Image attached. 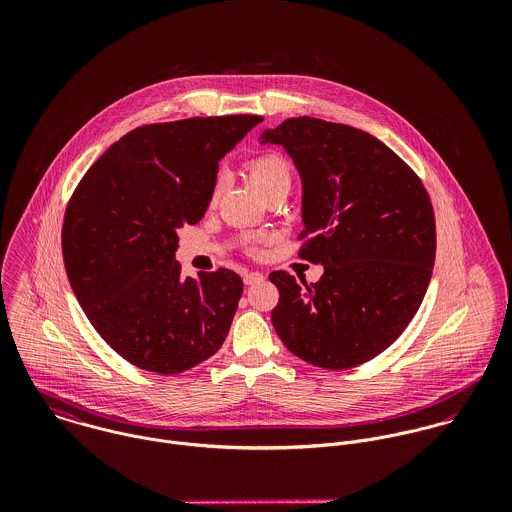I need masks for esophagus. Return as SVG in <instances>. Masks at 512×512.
Here are the masks:
<instances>
[{
	"label": "esophagus",
	"instance_id": "34e87169",
	"mask_svg": "<svg viewBox=\"0 0 512 512\" xmlns=\"http://www.w3.org/2000/svg\"><path fill=\"white\" fill-rule=\"evenodd\" d=\"M262 280H264V274H260V272H246V274H244V284H246V286L258 284V282H262Z\"/></svg>",
	"mask_w": 512,
	"mask_h": 512
}]
</instances>
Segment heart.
<instances>
[{
    "instance_id": "heart-1",
    "label": "heart",
    "mask_w": 512,
    "mask_h": 512,
    "mask_svg": "<svg viewBox=\"0 0 512 512\" xmlns=\"http://www.w3.org/2000/svg\"><path fill=\"white\" fill-rule=\"evenodd\" d=\"M246 173L250 183L254 185V189L266 197L274 191H284L288 193L292 187L293 171L290 161L280 153V151H262L258 155H254L248 163H246ZM220 181L217 179L211 187V195H209V205L215 207L219 201ZM266 240V236L262 234H254V236H242V248L248 254H258L260 252V244Z\"/></svg>"
}]
</instances>
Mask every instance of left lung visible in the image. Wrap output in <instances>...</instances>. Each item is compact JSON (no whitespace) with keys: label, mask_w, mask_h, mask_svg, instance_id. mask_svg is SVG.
Instances as JSON below:
<instances>
[{"label":"left lung","mask_w":512,"mask_h":512,"mask_svg":"<svg viewBox=\"0 0 512 512\" xmlns=\"http://www.w3.org/2000/svg\"><path fill=\"white\" fill-rule=\"evenodd\" d=\"M286 147L303 181L297 256L323 264L315 284L284 270L268 278L272 323L309 365L345 370L388 349L416 315L436 260V217L414 169L363 130L290 118L264 132Z\"/></svg>","instance_id":"left-lung-1"}]
</instances>
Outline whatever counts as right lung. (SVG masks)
Instances as JSON below:
<instances>
[{
    "instance_id": "right-lung-1",
    "label": "right lung",
    "mask_w": 512,
    "mask_h": 512,
    "mask_svg": "<svg viewBox=\"0 0 512 512\" xmlns=\"http://www.w3.org/2000/svg\"><path fill=\"white\" fill-rule=\"evenodd\" d=\"M264 118H187L132 130L84 173L63 220L74 295L130 365L179 374L224 343L242 295L226 268L181 278L177 230L209 207L220 157Z\"/></svg>"
}]
</instances>
